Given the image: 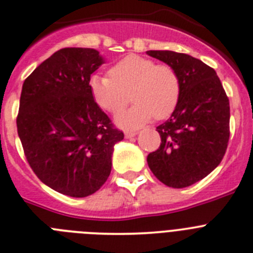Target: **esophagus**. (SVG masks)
<instances>
[{"label":"esophagus","instance_id":"34e87169","mask_svg":"<svg viewBox=\"0 0 253 253\" xmlns=\"http://www.w3.org/2000/svg\"><path fill=\"white\" fill-rule=\"evenodd\" d=\"M136 134H137V132L126 131V132H125V137H126V138H132V137H134Z\"/></svg>","mask_w":253,"mask_h":253}]
</instances>
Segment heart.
<instances>
[{"label":"heart","mask_w":253,"mask_h":253,"mask_svg":"<svg viewBox=\"0 0 253 253\" xmlns=\"http://www.w3.org/2000/svg\"><path fill=\"white\" fill-rule=\"evenodd\" d=\"M108 75L91 76L89 91L96 103L111 113L126 107L131 91L134 105L116 117V124L125 128L142 126L152 117L167 119L180 101V77L169 65H156L150 58L129 55L113 65Z\"/></svg>","instance_id":"heart-1"}]
</instances>
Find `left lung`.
Wrapping results in <instances>:
<instances>
[{"label":"left lung","instance_id":"obj_1","mask_svg":"<svg viewBox=\"0 0 253 253\" xmlns=\"http://www.w3.org/2000/svg\"><path fill=\"white\" fill-rule=\"evenodd\" d=\"M176 70L181 81L177 107L157 127L159 150L147 156L152 173L169 187L183 188L211 173L230 138V102L216 71L201 60L173 51H147Z\"/></svg>","mask_w":253,"mask_h":253}]
</instances>
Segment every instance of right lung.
Returning a JSON list of instances; mask_svg holds the SVG:
<instances>
[{
	"mask_svg": "<svg viewBox=\"0 0 253 253\" xmlns=\"http://www.w3.org/2000/svg\"><path fill=\"white\" fill-rule=\"evenodd\" d=\"M105 58L97 49L55 52L25 80L17 132L40 180L62 195L86 197L101 188L124 132L92 97L88 82Z\"/></svg>",
	"mask_w": 253,
	"mask_h": 253,
	"instance_id": "add662e5",
	"label": "right lung"
}]
</instances>
